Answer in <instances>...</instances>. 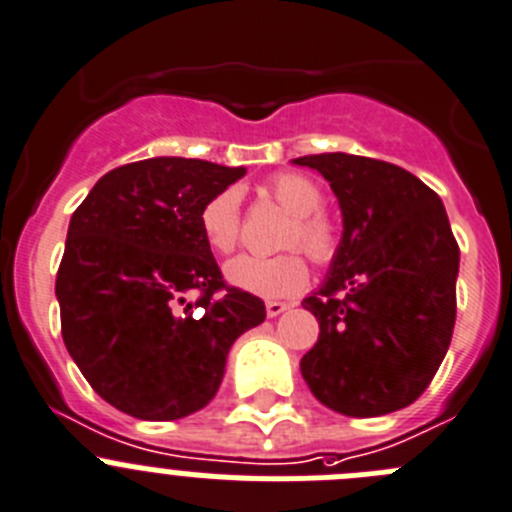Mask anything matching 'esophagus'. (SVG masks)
<instances>
[{
  "instance_id": "esophagus-1",
  "label": "esophagus",
  "mask_w": 512,
  "mask_h": 512,
  "mask_svg": "<svg viewBox=\"0 0 512 512\" xmlns=\"http://www.w3.org/2000/svg\"><path fill=\"white\" fill-rule=\"evenodd\" d=\"M290 305L288 303H280V300H267L265 310H267V318H278L280 313H285Z\"/></svg>"
}]
</instances>
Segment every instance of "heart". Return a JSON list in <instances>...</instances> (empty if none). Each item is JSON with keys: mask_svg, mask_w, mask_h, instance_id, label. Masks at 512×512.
I'll return each instance as SVG.
<instances>
[{"mask_svg": "<svg viewBox=\"0 0 512 512\" xmlns=\"http://www.w3.org/2000/svg\"><path fill=\"white\" fill-rule=\"evenodd\" d=\"M270 194L285 212L283 247L290 252L275 257L240 255L224 267V278L232 288L245 290L257 298H290L308 283V265L295 247L318 265H328L338 252V224L321 209L323 189L310 176L285 171L267 181ZM199 229L207 247L217 255H229L240 242V191H217L199 212Z\"/></svg>", "mask_w": 512, "mask_h": 512, "instance_id": "1", "label": "heart"}]
</instances>
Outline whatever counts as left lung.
<instances>
[{"label":"left lung","instance_id":"left-lung-1","mask_svg":"<svg viewBox=\"0 0 512 512\" xmlns=\"http://www.w3.org/2000/svg\"><path fill=\"white\" fill-rule=\"evenodd\" d=\"M331 184L343 237L326 283L303 300L318 343L305 384L346 417L409 407L437 374L457 315L460 247L442 199L401 166L351 154L293 159Z\"/></svg>","mask_w":512,"mask_h":512}]
</instances>
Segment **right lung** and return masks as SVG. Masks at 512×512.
<instances>
[{
    "mask_svg": "<svg viewBox=\"0 0 512 512\" xmlns=\"http://www.w3.org/2000/svg\"><path fill=\"white\" fill-rule=\"evenodd\" d=\"M242 176L159 156L108 171L73 212L55 283L62 341L111 407L154 422L199 412L232 343L265 321L257 295L224 285L199 229L204 204Z\"/></svg>",
    "mask_w": 512,
    "mask_h": 512,
    "instance_id": "1",
    "label": "right lung"
}]
</instances>
